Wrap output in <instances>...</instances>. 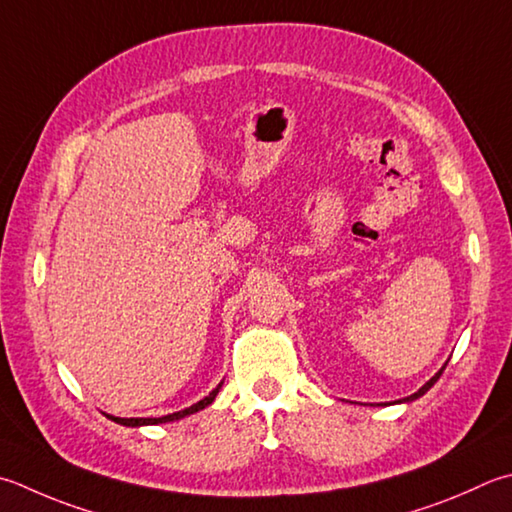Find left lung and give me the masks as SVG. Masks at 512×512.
Segmentation results:
<instances>
[{
  "label": "left lung",
  "instance_id": "left-lung-1",
  "mask_svg": "<svg viewBox=\"0 0 512 512\" xmlns=\"http://www.w3.org/2000/svg\"><path fill=\"white\" fill-rule=\"evenodd\" d=\"M444 368H446V366H444ZM444 368H442V370H439V373H437V375H435L433 379H430V382H426V384H424L422 388H419V390H417V393H413V395H410V397H406V399H404V402H413V399H417V397H422V395L426 393V390H428L430 386H433V384L437 382V379H439V375H442V373H444Z\"/></svg>",
  "mask_w": 512,
  "mask_h": 512
}]
</instances>
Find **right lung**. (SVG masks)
<instances>
[{"mask_svg": "<svg viewBox=\"0 0 512 512\" xmlns=\"http://www.w3.org/2000/svg\"><path fill=\"white\" fill-rule=\"evenodd\" d=\"M219 388H222V384H219L213 393H210L208 397H204L202 402H197V404H193L190 408H186V410H179V413H173V415H166V417H110L113 419V422H117V424H122V426H148V424H166V422H175V419H182V417H186V415H193V413H197V410H202V408H206L208 404H213L215 402V397H217V393H219Z\"/></svg>", "mask_w": 512, "mask_h": 512, "instance_id": "1", "label": "right lung"}]
</instances>
